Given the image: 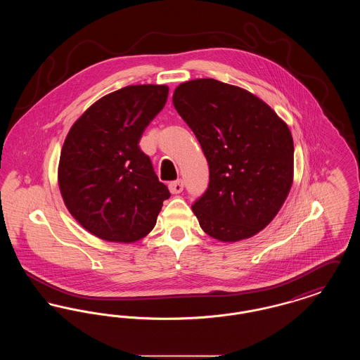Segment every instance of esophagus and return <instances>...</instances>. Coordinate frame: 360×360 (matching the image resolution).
Returning <instances> with one entry per match:
<instances>
[{"label":"esophagus","mask_w":360,"mask_h":360,"mask_svg":"<svg viewBox=\"0 0 360 360\" xmlns=\"http://www.w3.org/2000/svg\"><path fill=\"white\" fill-rule=\"evenodd\" d=\"M169 190L172 191V194H179V193L184 190V182H182L181 179L174 181V182H170V185H169Z\"/></svg>","instance_id":"esophagus-1"}]
</instances>
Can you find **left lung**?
Instances as JSON below:
<instances>
[{"instance_id":"obj_1","label":"left lung","mask_w":360,"mask_h":360,"mask_svg":"<svg viewBox=\"0 0 360 360\" xmlns=\"http://www.w3.org/2000/svg\"><path fill=\"white\" fill-rule=\"evenodd\" d=\"M172 103L198 139L209 186L191 206L213 239H250L273 221L294 176L288 124L255 94L212 78L174 90Z\"/></svg>"}]
</instances>
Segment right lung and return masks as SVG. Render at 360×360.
Masks as SVG:
<instances>
[{
    "mask_svg": "<svg viewBox=\"0 0 360 360\" xmlns=\"http://www.w3.org/2000/svg\"><path fill=\"white\" fill-rule=\"evenodd\" d=\"M167 96L166 85L125 86L89 106L70 128L58 184L71 216L91 235L135 243L153 231L170 191L139 141Z\"/></svg>",
    "mask_w": 360,
    "mask_h": 360,
    "instance_id": "obj_1",
    "label": "right lung"
}]
</instances>
